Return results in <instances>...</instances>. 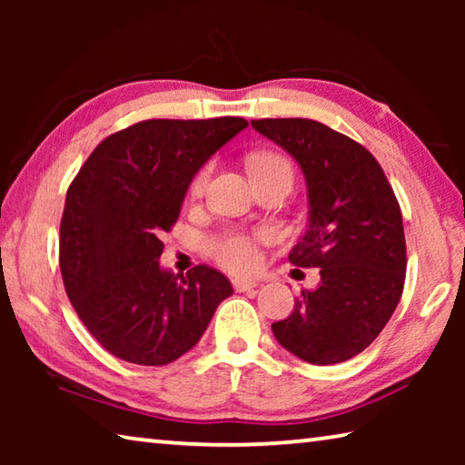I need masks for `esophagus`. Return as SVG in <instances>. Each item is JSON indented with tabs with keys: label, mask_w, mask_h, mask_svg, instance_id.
<instances>
[{
	"label": "esophagus",
	"mask_w": 465,
	"mask_h": 465,
	"mask_svg": "<svg viewBox=\"0 0 465 465\" xmlns=\"http://www.w3.org/2000/svg\"><path fill=\"white\" fill-rule=\"evenodd\" d=\"M258 287L256 281H248V279H233V289L238 293H246V291H254Z\"/></svg>",
	"instance_id": "esophagus-1"
}]
</instances>
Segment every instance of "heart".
I'll list each match as a JSON object with an SVG mask.
<instances>
[{"mask_svg": "<svg viewBox=\"0 0 465 465\" xmlns=\"http://www.w3.org/2000/svg\"><path fill=\"white\" fill-rule=\"evenodd\" d=\"M252 174L261 176L269 174L274 170L291 172L289 162L282 155L277 153H256L250 160ZM211 174V166H204L196 172L191 183V194L199 196L203 194L204 186ZM272 233L269 230L248 233V232H227L217 235L209 242V252L215 261L223 266V269L232 272H252L261 264V242H269Z\"/></svg>", "mask_w": 465, "mask_h": 465, "instance_id": "obj_1", "label": "heart"}]
</instances>
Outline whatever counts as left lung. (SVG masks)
<instances>
[{
  "label": "left lung",
  "instance_id": "8db88e82",
  "mask_svg": "<svg viewBox=\"0 0 465 465\" xmlns=\"http://www.w3.org/2000/svg\"><path fill=\"white\" fill-rule=\"evenodd\" d=\"M295 157L308 183L310 223L289 254L320 269L291 316L274 322L281 346L313 365L352 359L371 344L402 297L406 240L402 211L380 162L367 149L312 119L252 121Z\"/></svg>",
  "mask_w": 465,
  "mask_h": 465
}]
</instances>
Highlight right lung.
<instances>
[{
    "label": "right lung",
    "instance_id": "add662e5",
    "mask_svg": "<svg viewBox=\"0 0 465 465\" xmlns=\"http://www.w3.org/2000/svg\"><path fill=\"white\" fill-rule=\"evenodd\" d=\"M248 127L242 116L152 119L100 141L67 188L59 266L77 316L110 355L168 365L201 341L232 282L207 264L160 266L193 176Z\"/></svg>",
    "mask_w": 465,
    "mask_h": 465
}]
</instances>
